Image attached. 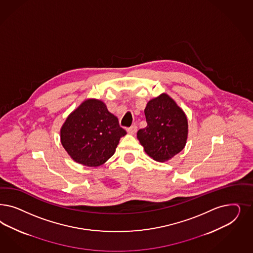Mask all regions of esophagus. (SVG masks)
I'll return each mask as SVG.
<instances>
[{"label":"esophagus","mask_w":253,"mask_h":253,"mask_svg":"<svg viewBox=\"0 0 253 253\" xmlns=\"http://www.w3.org/2000/svg\"><path fill=\"white\" fill-rule=\"evenodd\" d=\"M138 130V127H137V126H131L129 128H127V132H128V134H130V135H134L136 132Z\"/></svg>","instance_id":"34e87169"}]
</instances>
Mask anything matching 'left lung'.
I'll list each match as a JSON object with an SVG mask.
<instances>
[{"label":"left lung","mask_w":253,"mask_h":253,"mask_svg":"<svg viewBox=\"0 0 253 253\" xmlns=\"http://www.w3.org/2000/svg\"><path fill=\"white\" fill-rule=\"evenodd\" d=\"M147 126L139 129L137 138L147 155L165 162L179 153L186 143V115L167 94L153 98L144 110Z\"/></svg>","instance_id":"obj_1"}]
</instances>
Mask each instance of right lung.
<instances>
[{
	"label": "right lung",
	"instance_id": "add662e5",
	"mask_svg": "<svg viewBox=\"0 0 253 253\" xmlns=\"http://www.w3.org/2000/svg\"><path fill=\"white\" fill-rule=\"evenodd\" d=\"M126 134L102 101L87 99L68 116L60 130V139L74 161L97 167L114 155Z\"/></svg>",
	"mask_w": 253,
	"mask_h": 253
}]
</instances>
